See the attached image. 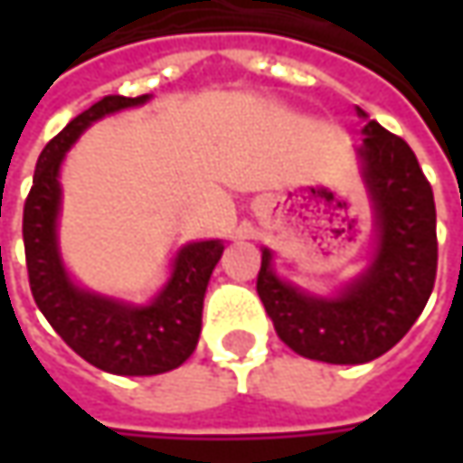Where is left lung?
<instances>
[{"mask_svg": "<svg viewBox=\"0 0 463 463\" xmlns=\"http://www.w3.org/2000/svg\"><path fill=\"white\" fill-rule=\"evenodd\" d=\"M358 116L365 138L355 152L376 219L368 268L335 296L283 280L268 247L258 273L260 301L278 337L304 358L337 365L368 364L397 345L433 294L438 268L436 201L418 156L361 108Z\"/></svg>", "mask_w": 463, "mask_h": 463, "instance_id": "obj_1", "label": "left lung"}]
</instances>
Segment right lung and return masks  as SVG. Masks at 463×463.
<instances>
[{
	"label": "right lung",
	"mask_w": 463,
	"mask_h": 463,
	"mask_svg": "<svg viewBox=\"0 0 463 463\" xmlns=\"http://www.w3.org/2000/svg\"><path fill=\"white\" fill-rule=\"evenodd\" d=\"M149 102V95H108L53 136L38 156L23 211L30 291L61 340L87 364L118 376H156L183 365L201 337L203 296L222 260L223 241H187L169 265L167 283L149 304H131L77 286L59 250L61 183L66 152L95 120Z\"/></svg>",
	"instance_id": "1"
}]
</instances>
